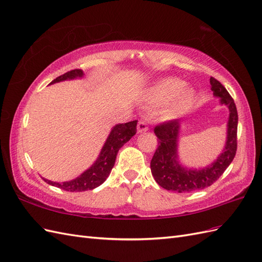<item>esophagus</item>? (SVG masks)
I'll return each mask as SVG.
<instances>
[{
  "label": "esophagus",
  "mask_w": 262,
  "mask_h": 262,
  "mask_svg": "<svg viewBox=\"0 0 262 262\" xmlns=\"http://www.w3.org/2000/svg\"><path fill=\"white\" fill-rule=\"evenodd\" d=\"M147 130H148V125H147V123L144 122V120H140V122H138L137 132L138 133H144V132H147Z\"/></svg>",
  "instance_id": "obj_1"
}]
</instances>
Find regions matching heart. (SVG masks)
I'll return each instance as SVG.
<instances>
[{"mask_svg":"<svg viewBox=\"0 0 262 262\" xmlns=\"http://www.w3.org/2000/svg\"><path fill=\"white\" fill-rule=\"evenodd\" d=\"M195 90L185 86L176 77H166L154 84L146 96V102L151 106L165 105L162 112L166 119L182 117L189 111L195 100Z\"/></svg>","mask_w":262,"mask_h":262,"instance_id":"obj_1","label":"heart"}]
</instances>
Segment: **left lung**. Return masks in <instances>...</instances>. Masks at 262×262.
<instances>
[{"instance_id": "8db88e82", "label": "left lung", "mask_w": 262, "mask_h": 262, "mask_svg": "<svg viewBox=\"0 0 262 262\" xmlns=\"http://www.w3.org/2000/svg\"><path fill=\"white\" fill-rule=\"evenodd\" d=\"M213 96L219 98L220 105L229 110L227 122V139L224 149L213 162L204 168H188L179 162L178 143L182 122L179 119L170 120L155 127L158 138V148L150 162L151 175L156 183L164 189L176 192H190L211 186L223 175L227 167L236 155L238 113L232 97L216 78L210 77Z\"/></svg>"}]
</instances>
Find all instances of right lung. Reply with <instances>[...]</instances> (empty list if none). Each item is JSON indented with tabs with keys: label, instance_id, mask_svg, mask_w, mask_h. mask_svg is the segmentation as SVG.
Segmentation results:
<instances>
[{
	"label": "right lung",
	"instance_id": "add662e5",
	"mask_svg": "<svg viewBox=\"0 0 262 262\" xmlns=\"http://www.w3.org/2000/svg\"><path fill=\"white\" fill-rule=\"evenodd\" d=\"M83 76L84 73L82 70H73L56 77L54 80H52L50 85L63 82V80L82 78ZM136 126L137 120H133V122L125 124H117L114 126L95 163L75 179H72L70 182L57 183L43 178L44 182L66 191H85L96 188V187L102 185L106 178L110 176L114 164H115L118 150L135 135Z\"/></svg>",
	"mask_w": 262,
	"mask_h": 262
}]
</instances>
